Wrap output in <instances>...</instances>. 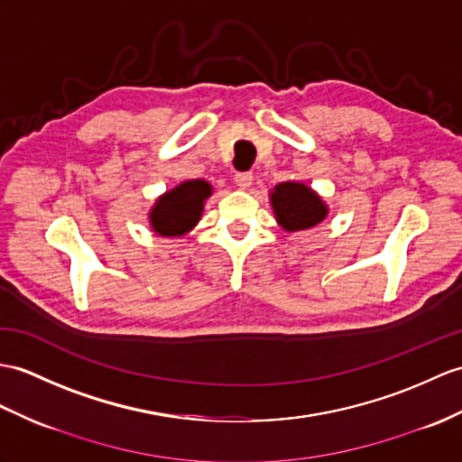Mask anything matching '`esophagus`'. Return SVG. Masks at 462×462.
<instances>
[{
	"mask_svg": "<svg viewBox=\"0 0 462 462\" xmlns=\"http://www.w3.org/2000/svg\"><path fill=\"white\" fill-rule=\"evenodd\" d=\"M234 180H236V185H238V189L245 190V189L252 187L254 177H252V173H236Z\"/></svg>",
	"mask_w": 462,
	"mask_h": 462,
	"instance_id": "34e87169",
	"label": "esophagus"
}]
</instances>
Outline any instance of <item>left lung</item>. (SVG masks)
Segmentation results:
<instances>
[{
    "label": "left lung",
    "mask_w": 462,
    "mask_h": 462,
    "mask_svg": "<svg viewBox=\"0 0 462 462\" xmlns=\"http://www.w3.org/2000/svg\"><path fill=\"white\" fill-rule=\"evenodd\" d=\"M270 199L277 224L287 232L313 228L319 222H323L328 214L323 199L303 182H280L270 192Z\"/></svg>",
    "instance_id": "1"
}]
</instances>
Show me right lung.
I'll use <instances>...</instances> for the list:
<instances>
[{"label":"right lung","instance_id":"obj_1","mask_svg":"<svg viewBox=\"0 0 462 462\" xmlns=\"http://www.w3.org/2000/svg\"><path fill=\"white\" fill-rule=\"evenodd\" d=\"M212 195L210 182L202 179L185 180L167 190L149 212L153 232L159 236H182L197 226L205 200Z\"/></svg>","mask_w":462,"mask_h":462}]
</instances>
